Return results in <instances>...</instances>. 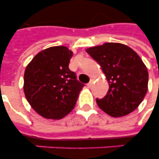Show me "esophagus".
<instances>
[{
  "label": "esophagus",
  "mask_w": 159,
  "mask_h": 159,
  "mask_svg": "<svg viewBox=\"0 0 159 159\" xmlns=\"http://www.w3.org/2000/svg\"><path fill=\"white\" fill-rule=\"evenodd\" d=\"M92 85H93V81H90V82L89 83H88V84H87V87H88V88H91V87H92Z\"/></svg>",
  "instance_id": "esophagus-1"
}]
</instances>
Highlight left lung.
Instances as JSON below:
<instances>
[{"label":"left lung","mask_w":159,"mask_h":159,"mask_svg":"<svg viewBox=\"0 0 159 159\" xmlns=\"http://www.w3.org/2000/svg\"><path fill=\"white\" fill-rule=\"evenodd\" d=\"M86 51L99 63L109 82L107 94L97 98L98 106L112 117L134 111L148 91V69L140 57L120 43H106Z\"/></svg>","instance_id":"1"}]
</instances>
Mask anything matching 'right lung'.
Instances as JSON below:
<instances>
[{
  "instance_id": "add662e5",
  "label": "right lung",
  "mask_w": 159,
  "mask_h": 159,
  "mask_svg": "<svg viewBox=\"0 0 159 159\" xmlns=\"http://www.w3.org/2000/svg\"><path fill=\"white\" fill-rule=\"evenodd\" d=\"M72 52L65 46L41 51L27 65L24 92L34 111L46 119L59 120L72 111L84 85L68 68Z\"/></svg>"
}]
</instances>
